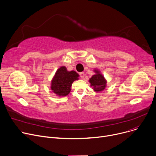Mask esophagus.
Segmentation results:
<instances>
[{
	"label": "esophagus",
	"instance_id": "34e87169",
	"mask_svg": "<svg viewBox=\"0 0 156 156\" xmlns=\"http://www.w3.org/2000/svg\"><path fill=\"white\" fill-rule=\"evenodd\" d=\"M80 76L81 78H83L84 76H85V73L84 72H81L80 73Z\"/></svg>",
	"mask_w": 156,
	"mask_h": 156
}]
</instances>
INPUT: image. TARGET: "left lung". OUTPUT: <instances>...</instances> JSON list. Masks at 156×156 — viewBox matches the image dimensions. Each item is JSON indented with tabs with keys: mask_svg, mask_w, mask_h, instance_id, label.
Returning <instances> with one entry per match:
<instances>
[{
	"mask_svg": "<svg viewBox=\"0 0 156 156\" xmlns=\"http://www.w3.org/2000/svg\"><path fill=\"white\" fill-rule=\"evenodd\" d=\"M93 71L95 73V74L89 79L90 86L95 92H101L107 87V81L104 76L101 73L100 70L95 69Z\"/></svg>",
	"mask_w": 156,
	"mask_h": 156,
	"instance_id": "left-lung-1",
	"label": "left lung"
}]
</instances>
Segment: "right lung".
<instances>
[{"instance_id":"1","label":"right lung","mask_w":156,"mask_h":156,"mask_svg":"<svg viewBox=\"0 0 156 156\" xmlns=\"http://www.w3.org/2000/svg\"><path fill=\"white\" fill-rule=\"evenodd\" d=\"M80 75L75 71H68L65 66L57 69L51 81V90L59 97L67 96L71 91L73 82L78 80Z\"/></svg>"}]
</instances>
